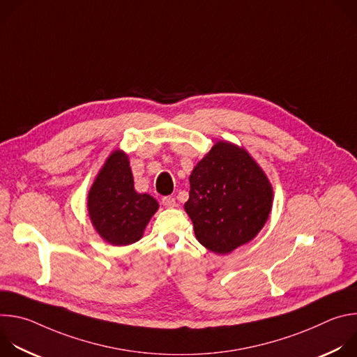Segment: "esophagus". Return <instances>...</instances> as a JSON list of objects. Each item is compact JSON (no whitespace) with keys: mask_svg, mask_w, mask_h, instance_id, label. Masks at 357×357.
Instances as JSON below:
<instances>
[{"mask_svg":"<svg viewBox=\"0 0 357 357\" xmlns=\"http://www.w3.org/2000/svg\"><path fill=\"white\" fill-rule=\"evenodd\" d=\"M162 205L165 206V208H174L175 205H176V202H175V197L174 196H164L162 197Z\"/></svg>","mask_w":357,"mask_h":357,"instance_id":"1","label":"esophagus"}]
</instances>
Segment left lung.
<instances>
[{"label":"left lung","instance_id":"obj_1","mask_svg":"<svg viewBox=\"0 0 357 357\" xmlns=\"http://www.w3.org/2000/svg\"><path fill=\"white\" fill-rule=\"evenodd\" d=\"M185 211L197 241L218 254H227L250 241L266 225L273 189L261 168L247 152L218 142L189 178Z\"/></svg>","mask_w":357,"mask_h":357}]
</instances>
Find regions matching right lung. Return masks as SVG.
Masks as SVG:
<instances>
[{
    "instance_id": "add662e5",
    "label": "right lung",
    "mask_w": 357,
    "mask_h": 357,
    "mask_svg": "<svg viewBox=\"0 0 357 357\" xmlns=\"http://www.w3.org/2000/svg\"><path fill=\"white\" fill-rule=\"evenodd\" d=\"M89 215L106 241L127 245L141 238L145 226L158 209V202L137 193L128 158L114 151L101 168L89 192Z\"/></svg>"
}]
</instances>
